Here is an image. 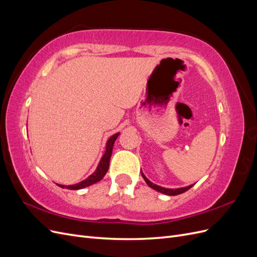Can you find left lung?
<instances>
[{"label":"left lung","instance_id":"left-lung-1","mask_svg":"<svg viewBox=\"0 0 257 257\" xmlns=\"http://www.w3.org/2000/svg\"><path fill=\"white\" fill-rule=\"evenodd\" d=\"M142 176L144 178V180L146 181V183L149 185L150 188H152L153 190L158 191L160 193L165 194V195H170V196H175V195H179V194H181V193H184V192H186L188 190H190L192 186L194 185V184H192V185L185 186V188H180V189H166V188H162V186H160V185H157V184L152 183L150 180H148V178L144 175L143 172H142Z\"/></svg>","mask_w":257,"mask_h":257}]
</instances>
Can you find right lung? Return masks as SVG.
Masks as SVG:
<instances>
[{"label": "right lung", "mask_w": 257, "mask_h": 257, "mask_svg": "<svg viewBox=\"0 0 257 257\" xmlns=\"http://www.w3.org/2000/svg\"><path fill=\"white\" fill-rule=\"evenodd\" d=\"M120 133H116L114 135H112L109 139H108V142L106 144V151L104 153V155L100 159L99 163H98V166L96 168V170L94 173H93L90 177H88L85 180L79 182V183H76L73 185H63V184H58L60 188L62 189H68V190H80L83 188H87L89 185L94 184L98 181L102 180L104 178V176L106 175L108 168H109V161H110V157H111V153H112V148H113V144L115 142V139L118 138Z\"/></svg>", "instance_id": "add662e5"}]
</instances>
